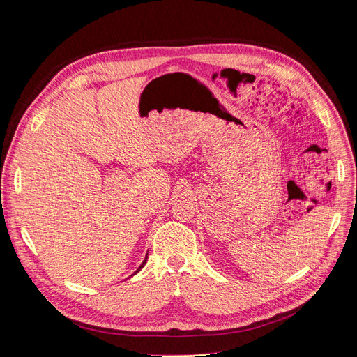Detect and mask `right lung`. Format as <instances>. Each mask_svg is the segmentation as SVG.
<instances>
[{"label": "right lung", "mask_w": 357, "mask_h": 357, "mask_svg": "<svg viewBox=\"0 0 357 357\" xmlns=\"http://www.w3.org/2000/svg\"><path fill=\"white\" fill-rule=\"evenodd\" d=\"M146 261H147V255H146V257H144V260H143V264H142V265L139 266V269H137V271H136L135 273H137V272H139V271H140V269H142V268L144 266V264H146ZM135 273H133V275H135ZM133 275H131V276H133Z\"/></svg>", "instance_id": "1"}]
</instances>
